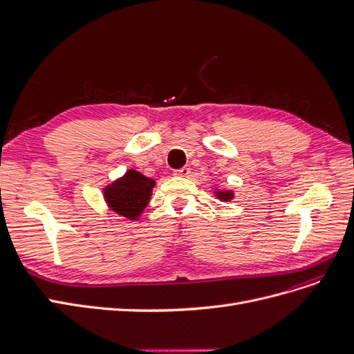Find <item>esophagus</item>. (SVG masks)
I'll return each mask as SVG.
<instances>
[{
    "label": "esophagus",
    "instance_id": "1",
    "mask_svg": "<svg viewBox=\"0 0 354 354\" xmlns=\"http://www.w3.org/2000/svg\"><path fill=\"white\" fill-rule=\"evenodd\" d=\"M189 174H190V168H187V167H183V168L174 171L176 177H187Z\"/></svg>",
    "mask_w": 354,
    "mask_h": 354
}]
</instances>
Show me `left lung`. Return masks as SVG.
<instances>
[{
  "mask_svg": "<svg viewBox=\"0 0 354 354\" xmlns=\"http://www.w3.org/2000/svg\"><path fill=\"white\" fill-rule=\"evenodd\" d=\"M214 189H216L214 190V195H216V198H218L223 202H229L234 198L232 190H223V189H217V187H214Z\"/></svg>",
  "mask_w": 354,
  "mask_h": 354,
  "instance_id": "left-lung-1",
  "label": "left lung"
}]
</instances>
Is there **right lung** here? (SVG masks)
<instances>
[{"instance_id":"add662e5","label":"right lung","mask_w":354,"mask_h":354,"mask_svg":"<svg viewBox=\"0 0 354 354\" xmlns=\"http://www.w3.org/2000/svg\"><path fill=\"white\" fill-rule=\"evenodd\" d=\"M155 187V180L136 169L112 181L103 189V198L111 211L128 220H138L147 207Z\"/></svg>"}]
</instances>
